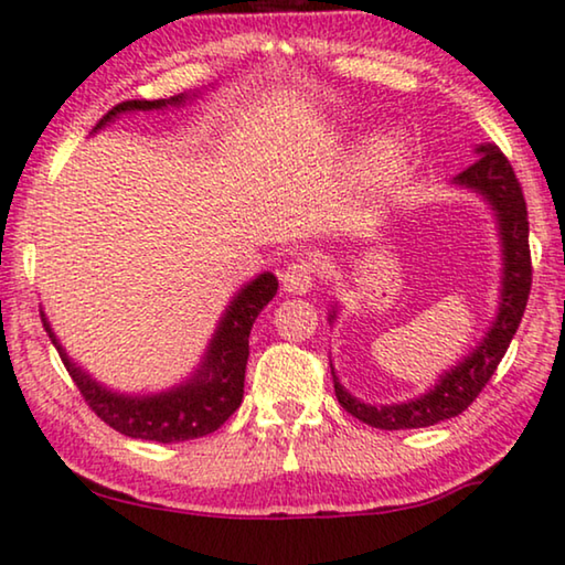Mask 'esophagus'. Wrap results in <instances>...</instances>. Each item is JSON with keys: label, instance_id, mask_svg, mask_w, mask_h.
Wrapping results in <instances>:
<instances>
[{"label": "esophagus", "instance_id": "34e87169", "mask_svg": "<svg viewBox=\"0 0 565 565\" xmlns=\"http://www.w3.org/2000/svg\"><path fill=\"white\" fill-rule=\"evenodd\" d=\"M281 284L284 291L289 295H307L315 287V266L307 260H297L281 274Z\"/></svg>", "mask_w": 565, "mask_h": 565}]
</instances>
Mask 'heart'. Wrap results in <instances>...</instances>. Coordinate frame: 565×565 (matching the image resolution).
<instances>
[{"instance_id": "heart-1", "label": "heart", "mask_w": 565, "mask_h": 565, "mask_svg": "<svg viewBox=\"0 0 565 565\" xmlns=\"http://www.w3.org/2000/svg\"><path fill=\"white\" fill-rule=\"evenodd\" d=\"M408 154V141L397 131H382L361 149V170L372 183H387L397 175Z\"/></svg>"}]
</instances>
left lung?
Here are the masks:
<instances>
[{
    "mask_svg": "<svg viewBox=\"0 0 565 565\" xmlns=\"http://www.w3.org/2000/svg\"><path fill=\"white\" fill-rule=\"evenodd\" d=\"M478 160L462 170L452 183L457 188H468L491 206L495 230H499L501 243V289H499V310L491 328L480 338L476 349L462 356L452 370L439 374L434 387L424 395L411 397L405 403L393 405H372L353 397L335 377L333 364V385L335 397L353 418L364 420L374 428L397 431V428H424L439 420L455 418L468 408L480 395V390L493 377L495 366L507 353L511 338H514L519 322H522L524 307H527L530 287H532V263H530V222L527 204H524L522 188L511 170L507 157L495 145H478ZM338 318V305L330 307L328 322L333 326Z\"/></svg>",
    "mask_w": 565,
    "mask_h": 565,
    "instance_id": "left-lung-1",
    "label": "left lung"
}]
</instances>
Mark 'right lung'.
Segmentation results:
<instances>
[{
	"mask_svg": "<svg viewBox=\"0 0 565 565\" xmlns=\"http://www.w3.org/2000/svg\"><path fill=\"white\" fill-rule=\"evenodd\" d=\"M191 97H199V93H180L175 97H168V100H126L105 113L97 120L93 134L105 129L124 113L164 110L170 105L180 108ZM276 289L278 278L270 270H263L253 281H247L232 297V302L220 318V326H216L212 341H209L204 356H201L191 377L154 395H126L100 385L93 374L70 359V353L58 343L54 328H51L43 310L41 320L51 343L56 345L58 356L64 361L66 372L72 374L74 385L79 387L82 397L97 413V418H103L110 428H116L124 436H131V439L172 445V441L199 439V436L216 431L239 408L245 393V366L247 356H250L247 338H250L253 322L263 307L276 297Z\"/></svg>",
	"mask_w": 565,
	"mask_h": 565,
	"instance_id": "1",
	"label": "right lung"
}]
</instances>
